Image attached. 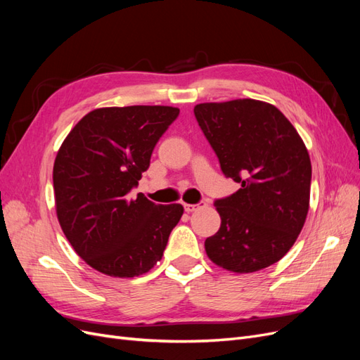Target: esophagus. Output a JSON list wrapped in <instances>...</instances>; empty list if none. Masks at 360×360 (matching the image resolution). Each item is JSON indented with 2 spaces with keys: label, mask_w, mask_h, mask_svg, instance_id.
I'll return each instance as SVG.
<instances>
[{
  "label": "esophagus",
  "mask_w": 360,
  "mask_h": 360,
  "mask_svg": "<svg viewBox=\"0 0 360 360\" xmlns=\"http://www.w3.org/2000/svg\"><path fill=\"white\" fill-rule=\"evenodd\" d=\"M204 205H205L204 201H200L198 204H184V210L191 213V212H195L197 209H200V207H204Z\"/></svg>",
  "instance_id": "34e87169"
}]
</instances>
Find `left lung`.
Instances as JSON below:
<instances>
[{"label":"left lung","mask_w":360,"mask_h":360,"mask_svg":"<svg viewBox=\"0 0 360 360\" xmlns=\"http://www.w3.org/2000/svg\"><path fill=\"white\" fill-rule=\"evenodd\" d=\"M193 114L225 177L240 184L214 201L221 228L205 238L207 257L236 274L275 264L309 210L312 169L300 135L276 106L254 99L200 103Z\"/></svg>","instance_id":"left-lung-1"}]
</instances>
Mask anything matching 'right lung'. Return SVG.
<instances>
[{
	"label": "right lung",
	"mask_w": 360,
	"mask_h": 360,
	"mask_svg": "<svg viewBox=\"0 0 360 360\" xmlns=\"http://www.w3.org/2000/svg\"><path fill=\"white\" fill-rule=\"evenodd\" d=\"M179 114L159 105L99 108L63 141L52 174L57 217L75 252L101 274H147L180 221L181 204L129 197Z\"/></svg>",
	"instance_id": "right-lung-1"
}]
</instances>
